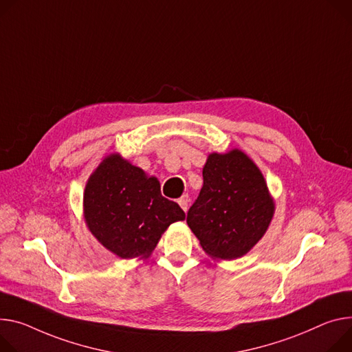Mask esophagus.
Masks as SVG:
<instances>
[{
    "instance_id": "esophagus-1",
    "label": "esophagus",
    "mask_w": 352,
    "mask_h": 352,
    "mask_svg": "<svg viewBox=\"0 0 352 352\" xmlns=\"http://www.w3.org/2000/svg\"><path fill=\"white\" fill-rule=\"evenodd\" d=\"M177 202H178V205L181 206V209H182L184 212H186V209H188V202H189L188 197H186V195H184V197H181Z\"/></svg>"
}]
</instances>
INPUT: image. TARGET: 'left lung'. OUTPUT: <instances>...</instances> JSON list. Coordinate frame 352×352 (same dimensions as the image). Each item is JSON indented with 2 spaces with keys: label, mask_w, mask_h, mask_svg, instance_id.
<instances>
[{
  "label": "left lung",
  "mask_w": 352,
  "mask_h": 352,
  "mask_svg": "<svg viewBox=\"0 0 352 352\" xmlns=\"http://www.w3.org/2000/svg\"><path fill=\"white\" fill-rule=\"evenodd\" d=\"M202 175L204 186L188 210V226L209 257L240 258L264 237L274 217L267 181L239 148L210 153Z\"/></svg>",
  "instance_id": "1"
}]
</instances>
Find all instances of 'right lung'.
<instances>
[{
  "label": "right lung",
  "mask_w": 352,
  "mask_h": 352,
  "mask_svg": "<svg viewBox=\"0 0 352 352\" xmlns=\"http://www.w3.org/2000/svg\"><path fill=\"white\" fill-rule=\"evenodd\" d=\"M82 212L91 234L124 260H147L171 223L185 219L178 204L162 195L158 179L119 153L89 175Z\"/></svg>",
  "instance_id": "right-lung-1"
}]
</instances>
